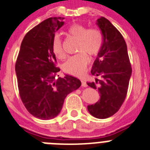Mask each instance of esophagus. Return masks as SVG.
<instances>
[{
	"label": "esophagus",
	"mask_w": 150,
	"mask_h": 150,
	"mask_svg": "<svg viewBox=\"0 0 150 150\" xmlns=\"http://www.w3.org/2000/svg\"><path fill=\"white\" fill-rule=\"evenodd\" d=\"M81 86H83V87H87V84H86V82L85 81H83V80H81Z\"/></svg>",
	"instance_id": "esophagus-1"
}]
</instances>
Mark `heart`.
I'll list each match as a JSON object with an SVG mask.
<instances>
[{
    "label": "heart",
    "instance_id": "obj_1",
    "mask_svg": "<svg viewBox=\"0 0 150 150\" xmlns=\"http://www.w3.org/2000/svg\"><path fill=\"white\" fill-rule=\"evenodd\" d=\"M67 32L77 40L79 43L76 55L68 59L63 64L65 73L74 76H81L86 72L89 64V54L91 57L98 55L104 45V36L102 31L96 28L88 29L87 27L80 24H72L69 27ZM52 51L58 58L63 59L65 57L62 43L59 35H54L52 40Z\"/></svg>",
    "mask_w": 150,
    "mask_h": 150
}]
</instances>
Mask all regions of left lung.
Segmentation results:
<instances>
[{"instance_id":"1","label":"left lung","mask_w":150,"mask_h":150,"mask_svg":"<svg viewBox=\"0 0 150 150\" xmlns=\"http://www.w3.org/2000/svg\"><path fill=\"white\" fill-rule=\"evenodd\" d=\"M104 36V45L93 63L92 75L101 77L88 86L98 89L100 99L88 105L94 117L106 119L117 112L127 95L132 68L127 46L121 33L104 17L96 22Z\"/></svg>"}]
</instances>
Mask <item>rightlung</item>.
Here are the masks:
<instances>
[{
    "instance_id": "add662e5",
    "label": "right lung",
    "mask_w": 150,
    "mask_h": 150,
    "mask_svg": "<svg viewBox=\"0 0 150 150\" xmlns=\"http://www.w3.org/2000/svg\"><path fill=\"white\" fill-rule=\"evenodd\" d=\"M63 19L49 18L30 30L21 42L16 61L21 99L31 115L43 120L56 117L67 95L81 84L79 79L68 75L55 79L60 69L55 65L52 40L55 31L63 26Z\"/></svg>"
}]
</instances>
